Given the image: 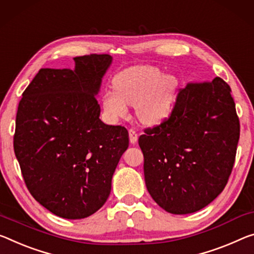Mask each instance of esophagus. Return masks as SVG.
<instances>
[{
    "label": "esophagus",
    "mask_w": 254,
    "mask_h": 254,
    "mask_svg": "<svg viewBox=\"0 0 254 254\" xmlns=\"http://www.w3.org/2000/svg\"><path fill=\"white\" fill-rule=\"evenodd\" d=\"M128 136H130V142L132 144H134L138 141V133H136V131L133 130V128H130V130H128Z\"/></svg>",
    "instance_id": "34e87169"
}]
</instances>
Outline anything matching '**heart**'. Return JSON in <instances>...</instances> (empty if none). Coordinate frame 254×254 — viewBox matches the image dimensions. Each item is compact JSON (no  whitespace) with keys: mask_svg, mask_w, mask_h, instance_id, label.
Segmentation results:
<instances>
[{"mask_svg":"<svg viewBox=\"0 0 254 254\" xmlns=\"http://www.w3.org/2000/svg\"><path fill=\"white\" fill-rule=\"evenodd\" d=\"M113 88L103 96V108L112 120L127 116V105H135L138 118L148 124L162 122L175 103L178 82L154 66H132L121 71Z\"/></svg>","mask_w":254,"mask_h":254,"instance_id":"heart-1","label":"heart"}]
</instances>
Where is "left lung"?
Masks as SVG:
<instances>
[{
    "mask_svg": "<svg viewBox=\"0 0 254 254\" xmlns=\"http://www.w3.org/2000/svg\"><path fill=\"white\" fill-rule=\"evenodd\" d=\"M231 91L219 76L188 83L170 118L139 136L147 190L167 212L198 211L226 187L240 139Z\"/></svg>",
    "mask_w": 254,
    "mask_h": 254,
    "instance_id": "8db88e82",
    "label": "left lung"
}]
</instances>
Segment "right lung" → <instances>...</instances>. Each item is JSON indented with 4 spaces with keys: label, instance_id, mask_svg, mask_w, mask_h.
I'll return each instance as SVG.
<instances>
[{
    "label": "right lung",
    "instance_id": "add662e5",
    "mask_svg": "<svg viewBox=\"0 0 254 254\" xmlns=\"http://www.w3.org/2000/svg\"><path fill=\"white\" fill-rule=\"evenodd\" d=\"M73 60L74 70L40 69L23 91L13 148L31 195L56 216L81 219L106 202L128 132L99 119L95 96L112 56Z\"/></svg>",
    "mask_w": 254,
    "mask_h": 254
}]
</instances>
